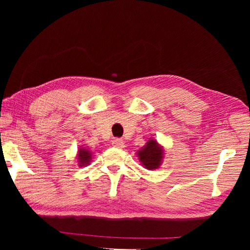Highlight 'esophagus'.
I'll return each instance as SVG.
<instances>
[{
    "mask_svg": "<svg viewBox=\"0 0 250 250\" xmlns=\"http://www.w3.org/2000/svg\"><path fill=\"white\" fill-rule=\"evenodd\" d=\"M112 146L118 149H122L125 146V142L121 140V139H113L112 140Z\"/></svg>",
    "mask_w": 250,
    "mask_h": 250,
    "instance_id": "34e87169",
    "label": "esophagus"
}]
</instances>
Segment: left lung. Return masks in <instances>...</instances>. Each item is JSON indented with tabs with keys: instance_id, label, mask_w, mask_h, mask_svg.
Segmentation results:
<instances>
[{
	"instance_id": "1",
	"label": "left lung",
	"mask_w": 250,
	"mask_h": 250,
	"mask_svg": "<svg viewBox=\"0 0 250 250\" xmlns=\"http://www.w3.org/2000/svg\"><path fill=\"white\" fill-rule=\"evenodd\" d=\"M137 155L141 164L147 170H156L162 164L164 147L154 139H150L145 146L138 150Z\"/></svg>"
}]
</instances>
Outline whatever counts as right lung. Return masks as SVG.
Returning a JSON list of instances; mask_svg holds the SVG:
<instances>
[{
    "label": "right lung",
    "instance_id": "1",
    "mask_svg": "<svg viewBox=\"0 0 250 250\" xmlns=\"http://www.w3.org/2000/svg\"><path fill=\"white\" fill-rule=\"evenodd\" d=\"M92 159V153L87 147H80L77 153V160H78V166L79 167H87L88 164H90Z\"/></svg>",
    "mask_w": 250,
    "mask_h": 250
}]
</instances>
